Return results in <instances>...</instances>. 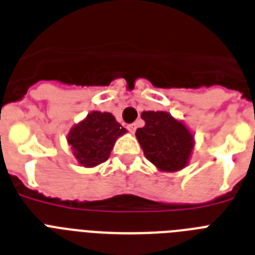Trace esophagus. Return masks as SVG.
I'll use <instances>...</instances> for the list:
<instances>
[{
  "instance_id": "esophagus-1",
  "label": "esophagus",
  "mask_w": 255,
  "mask_h": 255,
  "mask_svg": "<svg viewBox=\"0 0 255 255\" xmlns=\"http://www.w3.org/2000/svg\"><path fill=\"white\" fill-rule=\"evenodd\" d=\"M127 129L129 132H132V133H133L134 131H136V123H132V124H128L127 126Z\"/></svg>"
}]
</instances>
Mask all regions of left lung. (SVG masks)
<instances>
[{
  "label": "left lung",
  "mask_w": 255,
  "mask_h": 255,
  "mask_svg": "<svg viewBox=\"0 0 255 255\" xmlns=\"http://www.w3.org/2000/svg\"><path fill=\"white\" fill-rule=\"evenodd\" d=\"M145 122L136 137L144 156L161 171H178L187 165L194 148V136L185 124L165 111H144Z\"/></svg>",
  "instance_id": "left-lung-1"
}]
</instances>
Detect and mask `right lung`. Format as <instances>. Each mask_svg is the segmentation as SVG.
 Segmentation results:
<instances>
[{
  "label": "right lung",
  "instance_id": "obj_1",
  "mask_svg": "<svg viewBox=\"0 0 255 255\" xmlns=\"http://www.w3.org/2000/svg\"><path fill=\"white\" fill-rule=\"evenodd\" d=\"M127 132L110 113L93 111L68 134L73 154L85 167H94L107 161L117 138Z\"/></svg>",
  "mask_w": 255,
  "mask_h": 255
}]
</instances>
